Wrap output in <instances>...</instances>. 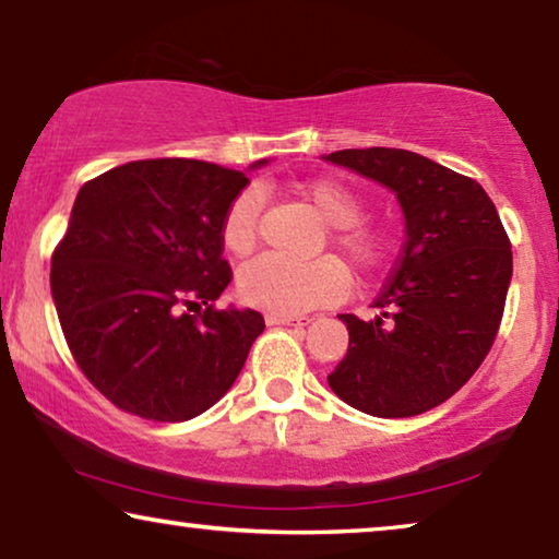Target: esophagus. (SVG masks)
Listing matches in <instances>:
<instances>
[{
	"label": "esophagus",
	"instance_id": "1",
	"mask_svg": "<svg viewBox=\"0 0 559 559\" xmlns=\"http://www.w3.org/2000/svg\"><path fill=\"white\" fill-rule=\"evenodd\" d=\"M310 318L305 316H274V312H266V325H308Z\"/></svg>",
	"mask_w": 559,
	"mask_h": 559
}]
</instances>
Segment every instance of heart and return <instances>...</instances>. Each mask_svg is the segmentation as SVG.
Wrapping results in <instances>:
<instances>
[{"instance_id":"obj_1","label":"heart","mask_w":559,"mask_h":559,"mask_svg":"<svg viewBox=\"0 0 559 559\" xmlns=\"http://www.w3.org/2000/svg\"><path fill=\"white\" fill-rule=\"evenodd\" d=\"M328 226L331 239L358 270H371L384 259L386 241L371 226L361 224V201L354 190L338 180H310L300 188ZM262 195L249 188L228 203L221 218V243L228 254L243 257L257 247ZM348 289V272L338 259L320 257L312 262H287L280 257H259L243 264L236 274V293L251 308L270 310L274 316L300 312L338 300Z\"/></svg>"}]
</instances>
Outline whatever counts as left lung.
<instances>
[{
	"label": "left lung",
	"mask_w": 559,
	"mask_h": 559,
	"mask_svg": "<svg viewBox=\"0 0 559 559\" xmlns=\"http://www.w3.org/2000/svg\"><path fill=\"white\" fill-rule=\"evenodd\" d=\"M323 159L392 190L407 234L371 305L379 316H338L350 341L328 384L366 415H423L450 400L491 350L511 282L509 236L476 180L417 152L338 150Z\"/></svg>",
	"instance_id": "8db88e82"
}]
</instances>
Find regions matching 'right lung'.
<instances>
[{"mask_svg":"<svg viewBox=\"0 0 559 559\" xmlns=\"http://www.w3.org/2000/svg\"><path fill=\"white\" fill-rule=\"evenodd\" d=\"M247 182L201 159H136L75 195L50 293L75 364L119 409L186 423L234 386L264 318L211 302L231 282L221 218Z\"/></svg>","mask_w":559,"mask_h":559,"instance_id":"obj_1","label":"right lung"}]
</instances>
